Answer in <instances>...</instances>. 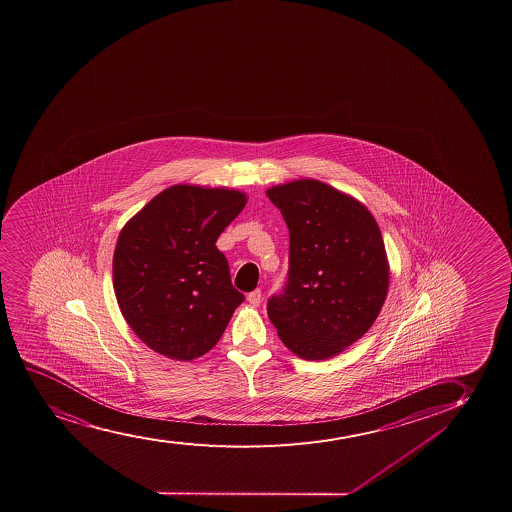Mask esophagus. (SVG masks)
<instances>
[{
    "label": "esophagus",
    "mask_w": 512,
    "mask_h": 512,
    "mask_svg": "<svg viewBox=\"0 0 512 512\" xmlns=\"http://www.w3.org/2000/svg\"><path fill=\"white\" fill-rule=\"evenodd\" d=\"M247 301L249 304H253V306H259V302H261V290L256 289L253 292H249L247 294Z\"/></svg>",
    "instance_id": "34e87169"
}]
</instances>
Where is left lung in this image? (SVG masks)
<instances>
[{"mask_svg":"<svg viewBox=\"0 0 512 512\" xmlns=\"http://www.w3.org/2000/svg\"><path fill=\"white\" fill-rule=\"evenodd\" d=\"M266 196L290 237L289 282L268 301L270 321L299 358H333L370 330L387 299L382 232L363 203L320 180L273 185Z\"/></svg>","mask_w":512,"mask_h":512,"instance_id":"8db88e82","label":"left lung"}]
</instances>
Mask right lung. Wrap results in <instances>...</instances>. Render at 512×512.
Masks as SVG:
<instances>
[{
	"label": "right lung",
	"instance_id": "1",
	"mask_svg": "<svg viewBox=\"0 0 512 512\" xmlns=\"http://www.w3.org/2000/svg\"><path fill=\"white\" fill-rule=\"evenodd\" d=\"M246 203L244 192L227 187L172 185L120 230L113 289L149 349L191 361L222 337L244 296L216 241Z\"/></svg>",
	"mask_w": 512,
	"mask_h": 512
}]
</instances>
